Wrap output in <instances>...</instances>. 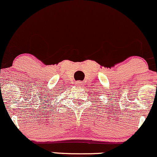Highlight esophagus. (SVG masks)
<instances>
[{"mask_svg": "<svg viewBox=\"0 0 157 157\" xmlns=\"http://www.w3.org/2000/svg\"><path fill=\"white\" fill-rule=\"evenodd\" d=\"M76 84H77V86H81L83 83H82V82L77 81V82H76Z\"/></svg>", "mask_w": 157, "mask_h": 157, "instance_id": "esophagus-1", "label": "esophagus"}]
</instances>
